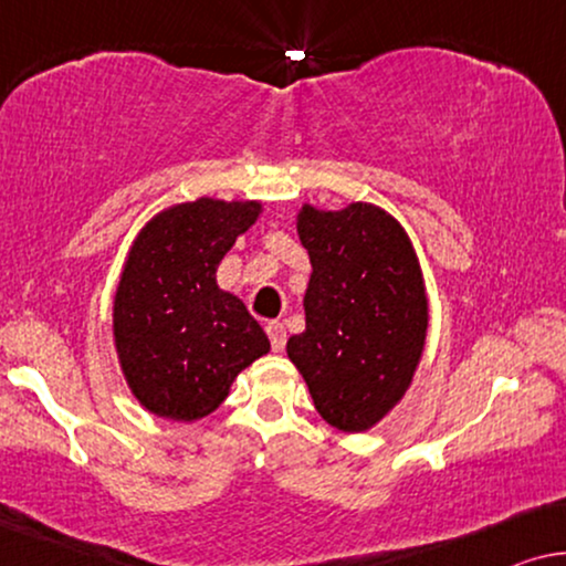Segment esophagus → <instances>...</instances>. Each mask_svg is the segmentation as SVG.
I'll use <instances>...</instances> for the list:
<instances>
[{
  "instance_id": "esophagus-1",
  "label": "esophagus",
  "mask_w": 566,
  "mask_h": 566,
  "mask_svg": "<svg viewBox=\"0 0 566 566\" xmlns=\"http://www.w3.org/2000/svg\"><path fill=\"white\" fill-rule=\"evenodd\" d=\"M266 333H269V340H272V348H274V352H284V344H286V331H284V323H280V321L266 323Z\"/></svg>"
}]
</instances>
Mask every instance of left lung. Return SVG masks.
<instances>
[{
	"label": "left lung",
	"mask_w": 566,
	"mask_h": 566,
	"mask_svg": "<svg viewBox=\"0 0 566 566\" xmlns=\"http://www.w3.org/2000/svg\"><path fill=\"white\" fill-rule=\"evenodd\" d=\"M297 233L313 274L305 331L286 340V356L325 423L364 433L400 405L423 359V269L400 220L371 202H305Z\"/></svg>",
	"instance_id": "8db88e82"
}]
</instances>
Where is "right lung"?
I'll use <instances>...</instances> for the list:
<instances>
[{
  "mask_svg": "<svg viewBox=\"0 0 566 566\" xmlns=\"http://www.w3.org/2000/svg\"><path fill=\"white\" fill-rule=\"evenodd\" d=\"M261 212L259 200L197 197L164 207L135 235L113 300V340L143 410L195 423L272 348L243 300L218 284L220 261Z\"/></svg>",
  "mask_w": 566,
  "mask_h": 566,
  "instance_id": "1",
  "label": "right lung"
}]
</instances>
